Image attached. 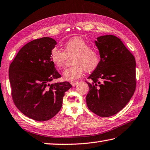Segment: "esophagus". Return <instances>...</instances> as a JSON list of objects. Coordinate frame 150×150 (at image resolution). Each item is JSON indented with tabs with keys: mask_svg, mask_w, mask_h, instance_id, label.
Returning a JSON list of instances; mask_svg holds the SVG:
<instances>
[{
	"mask_svg": "<svg viewBox=\"0 0 150 150\" xmlns=\"http://www.w3.org/2000/svg\"><path fill=\"white\" fill-rule=\"evenodd\" d=\"M70 83H71V85H72V86H76V85L78 83V81H72V82Z\"/></svg>",
	"mask_w": 150,
	"mask_h": 150,
	"instance_id": "34e87169",
	"label": "esophagus"
}]
</instances>
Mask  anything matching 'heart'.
Returning a JSON list of instances; mask_svg holds the SVG:
<instances>
[{"instance_id":"obj_1","label":"heart","mask_w":150,"mask_h":150,"mask_svg":"<svg viewBox=\"0 0 150 150\" xmlns=\"http://www.w3.org/2000/svg\"><path fill=\"white\" fill-rule=\"evenodd\" d=\"M72 55L74 65L66 69L62 74L66 81H72L79 78L84 70L87 72L94 71L100 63L98 50L90 47L88 42L81 37H74L67 41L63 45V52L56 47L52 50L50 59L56 67L61 69L67 57Z\"/></svg>"}]
</instances>
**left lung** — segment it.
<instances>
[{"label":"left lung","mask_w":150,"mask_h":150,"mask_svg":"<svg viewBox=\"0 0 150 150\" xmlns=\"http://www.w3.org/2000/svg\"><path fill=\"white\" fill-rule=\"evenodd\" d=\"M100 55L99 65L88 77L87 106L100 117L114 115L126 106L136 88V61L120 39L114 35L95 40Z\"/></svg>","instance_id":"obj_1"}]
</instances>
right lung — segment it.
Here are the masks:
<instances>
[{
	"mask_svg": "<svg viewBox=\"0 0 150 150\" xmlns=\"http://www.w3.org/2000/svg\"><path fill=\"white\" fill-rule=\"evenodd\" d=\"M56 44L50 37L31 41L19 51L9 68L14 103L24 115L38 121L54 117L61 108L64 93L72 87L68 81L50 83L61 77L50 59Z\"/></svg>",
	"mask_w": 150,
	"mask_h": 150,
	"instance_id": "obj_1",
	"label": "right lung"
}]
</instances>
